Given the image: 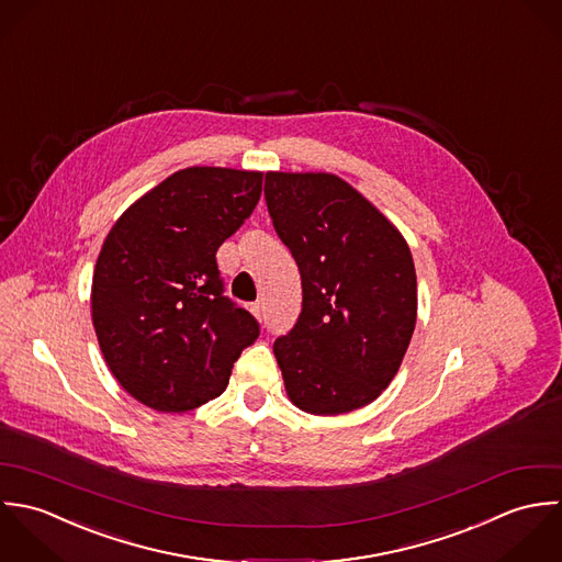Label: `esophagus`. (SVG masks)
Here are the masks:
<instances>
[{
	"instance_id": "obj_1",
	"label": "esophagus",
	"mask_w": 562,
	"mask_h": 562,
	"mask_svg": "<svg viewBox=\"0 0 562 562\" xmlns=\"http://www.w3.org/2000/svg\"><path fill=\"white\" fill-rule=\"evenodd\" d=\"M251 313H254V317H256V319H260V322H262V317H265V313H262V304H260V302H256V304H251Z\"/></svg>"
}]
</instances>
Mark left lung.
<instances>
[{
    "label": "left lung",
    "mask_w": 562,
    "mask_h": 562,
    "mask_svg": "<svg viewBox=\"0 0 562 562\" xmlns=\"http://www.w3.org/2000/svg\"><path fill=\"white\" fill-rule=\"evenodd\" d=\"M273 227L302 276V313L276 338L286 395L311 415L371 404L395 378L417 322L408 243L333 173L265 176Z\"/></svg>",
    "instance_id": "8db88e82"
}]
</instances>
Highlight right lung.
Returning a JSON list of instances; mask_svg holds the SVG:
<instances>
[{"mask_svg":"<svg viewBox=\"0 0 562 562\" xmlns=\"http://www.w3.org/2000/svg\"><path fill=\"white\" fill-rule=\"evenodd\" d=\"M262 173L176 171L109 232L91 291L93 326L116 382L160 413L220 397L258 322L224 295L217 249L251 215Z\"/></svg>","mask_w":562,"mask_h":562,"instance_id":"right-lung-1","label":"right lung"}]
</instances>
